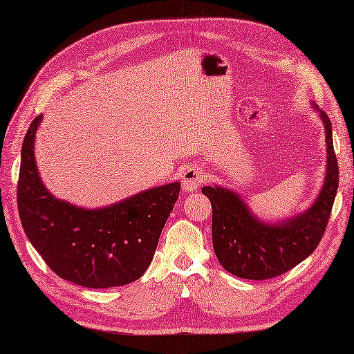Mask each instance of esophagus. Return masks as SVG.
<instances>
[{"label":"esophagus","instance_id":"obj_1","mask_svg":"<svg viewBox=\"0 0 354 354\" xmlns=\"http://www.w3.org/2000/svg\"><path fill=\"white\" fill-rule=\"evenodd\" d=\"M205 175L199 165H189L181 175V183L185 192H194L198 190L201 184L204 183Z\"/></svg>","mask_w":354,"mask_h":354}]
</instances>
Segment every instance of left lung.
Returning a JSON list of instances; mask_svg holds the SVG:
<instances>
[{
    "label": "left lung",
    "instance_id": "left-lung-1",
    "mask_svg": "<svg viewBox=\"0 0 354 354\" xmlns=\"http://www.w3.org/2000/svg\"><path fill=\"white\" fill-rule=\"evenodd\" d=\"M319 114L326 127L327 175L315 204L301 214L283 222L265 223L248 209L234 192L222 187L202 189L213 208L212 234L216 257L230 274L246 280H268L295 268L319 245L339 184L332 123L326 112L319 111Z\"/></svg>",
    "mask_w": 354,
    "mask_h": 354
}]
</instances>
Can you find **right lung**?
<instances>
[{"label":"right lung","mask_w":354,"mask_h":354,"mask_svg":"<svg viewBox=\"0 0 354 354\" xmlns=\"http://www.w3.org/2000/svg\"><path fill=\"white\" fill-rule=\"evenodd\" d=\"M41 120L42 114L27 129L18 179L19 217L30 243L53 272L84 288L138 280L153 259L181 184L153 187L99 209L56 199L36 167L33 142Z\"/></svg>","instance_id":"right-lung-1"}]
</instances>
